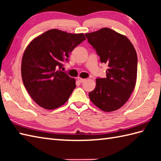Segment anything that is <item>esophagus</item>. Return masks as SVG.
<instances>
[{"label": "esophagus", "instance_id": "esophagus-1", "mask_svg": "<svg viewBox=\"0 0 161 161\" xmlns=\"http://www.w3.org/2000/svg\"><path fill=\"white\" fill-rule=\"evenodd\" d=\"M77 80L81 83H83V82H84L85 81H86V80H85V79H82V78H81V77H78Z\"/></svg>", "mask_w": 161, "mask_h": 161}]
</instances>
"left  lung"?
Listing matches in <instances>:
<instances>
[{"label": "left lung", "mask_w": 161, "mask_h": 161, "mask_svg": "<svg viewBox=\"0 0 161 161\" xmlns=\"http://www.w3.org/2000/svg\"><path fill=\"white\" fill-rule=\"evenodd\" d=\"M85 35L101 62L108 67L107 77L97 78L96 86L88 93L90 100L104 111L118 110L127 102L134 89L138 66L136 50L127 37L110 28Z\"/></svg>", "instance_id": "8db88e82"}]
</instances>
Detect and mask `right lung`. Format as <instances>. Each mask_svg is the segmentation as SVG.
I'll return each instance as SVG.
<instances>
[{"mask_svg":"<svg viewBox=\"0 0 161 161\" xmlns=\"http://www.w3.org/2000/svg\"><path fill=\"white\" fill-rule=\"evenodd\" d=\"M85 39L84 34L53 29L36 37L26 47L21 62L23 82L40 107L54 109L69 99L76 87L75 80L60 69Z\"/></svg>","mask_w":161,"mask_h":161,"instance_id":"1","label":"right lung"}]
</instances>
